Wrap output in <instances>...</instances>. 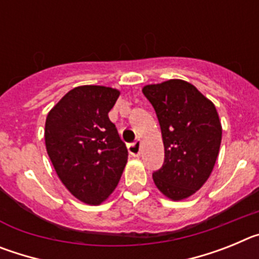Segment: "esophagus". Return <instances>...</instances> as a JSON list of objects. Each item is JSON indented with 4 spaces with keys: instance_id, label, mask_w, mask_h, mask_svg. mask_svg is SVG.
I'll list each match as a JSON object with an SVG mask.
<instances>
[{
    "instance_id": "obj_1",
    "label": "esophagus",
    "mask_w": 259,
    "mask_h": 259,
    "mask_svg": "<svg viewBox=\"0 0 259 259\" xmlns=\"http://www.w3.org/2000/svg\"><path fill=\"white\" fill-rule=\"evenodd\" d=\"M128 152H130L131 155H134V157H139L141 152V141L136 140L135 143L130 144V145H128Z\"/></svg>"
}]
</instances>
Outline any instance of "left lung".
Masks as SVG:
<instances>
[{
	"mask_svg": "<svg viewBox=\"0 0 259 259\" xmlns=\"http://www.w3.org/2000/svg\"><path fill=\"white\" fill-rule=\"evenodd\" d=\"M161 125L164 161L153 172L157 188L179 201L209 179L218 157L222 125L214 104L184 80L143 88Z\"/></svg>",
	"mask_w": 259,
	"mask_h": 259,
	"instance_id": "left-lung-1",
	"label": "left lung"
}]
</instances>
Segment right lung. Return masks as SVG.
Here are the masks:
<instances>
[{"instance_id": "add662e5", "label": "right lung", "mask_w": 259, "mask_h": 259, "mask_svg": "<svg viewBox=\"0 0 259 259\" xmlns=\"http://www.w3.org/2000/svg\"><path fill=\"white\" fill-rule=\"evenodd\" d=\"M118 97V91L107 87H77L50 110L45 123V144L57 175L89 205L113 193L127 163V146L107 115Z\"/></svg>"}]
</instances>
